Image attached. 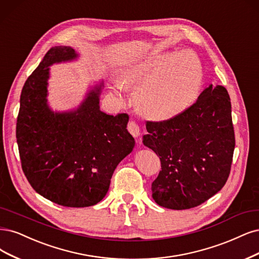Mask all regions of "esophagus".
Instances as JSON below:
<instances>
[{
  "label": "esophagus",
  "instance_id": "34e87169",
  "mask_svg": "<svg viewBox=\"0 0 259 259\" xmlns=\"http://www.w3.org/2000/svg\"><path fill=\"white\" fill-rule=\"evenodd\" d=\"M127 130L128 132L132 134V135L135 137V138H138L140 136L141 134V130H140V126L138 125V124L136 122L134 121H130L128 124H127Z\"/></svg>",
  "mask_w": 259,
  "mask_h": 259
}]
</instances>
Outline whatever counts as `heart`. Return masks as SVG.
<instances>
[{
  "mask_svg": "<svg viewBox=\"0 0 259 259\" xmlns=\"http://www.w3.org/2000/svg\"><path fill=\"white\" fill-rule=\"evenodd\" d=\"M202 80L197 56L180 51L153 53L135 62L124 70L120 84L139 85L136 102L140 111L149 118L164 120L181 113L195 102Z\"/></svg>",
  "mask_w": 259,
  "mask_h": 259,
  "instance_id": "obj_1",
  "label": "heart"
}]
</instances>
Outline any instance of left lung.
<instances>
[{"instance_id": "8db88e82", "label": "left lung", "mask_w": 259, "mask_h": 259, "mask_svg": "<svg viewBox=\"0 0 259 259\" xmlns=\"http://www.w3.org/2000/svg\"><path fill=\"white\" fill-rule=\"evenodd\" d=\"M144 145L159 156L152 197L160 207H197L225 185L233 163L235 132L226 89L210 84L174 118L147 121Z\"/></svg>"}]
</instances>
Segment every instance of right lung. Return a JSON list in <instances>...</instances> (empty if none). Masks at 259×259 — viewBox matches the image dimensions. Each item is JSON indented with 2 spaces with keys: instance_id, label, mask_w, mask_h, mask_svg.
Instances as JSON below:
<instances>
[{
  "instance_id": "1",
  "label": "right lung",
  "mask_w": 259,
  "mask_h": 259,
  "mask_svg": "<svg viewBox=\"0 0 259 259\" xmlns=\"http://www.w3.org/2000/svg\"><path fill=\"white\" fill-rule=\"evenodd\" d=\"M78 57L72 47H52L26 79L20 95L16 137L22 170L33 189L60 206L100 202L121 160L135 147L127 113L100 109L103 82L76 110L53 112L47 104L49 66Z\"/></svg>"
}]
</instances>
